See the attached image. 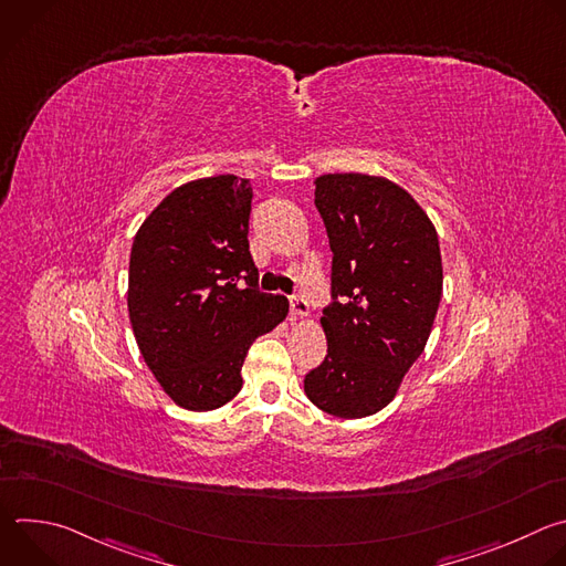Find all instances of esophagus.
<instances>
[{"mask_svg": "<svg viewBox=\"0 0 566 566\" xmlns=\"http://www.w3.org/2000/svg\"><path fill=\"white\" fill-rule=\"evenodd\" d=\"M291 315L293 317H304L308 313V302L302 295H291Z\"/></svg>", "mask_w": 566, "mask_h": 566, "instance_id": "1", "label": "esophagus"}]
</instances>
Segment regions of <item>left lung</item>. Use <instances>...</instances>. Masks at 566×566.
Masks as SVG:
<instances>
[{"label":"left lung","instance_id":"8db88e82","mask_svg":"<svg viewBox=\"0 0 566 566\" xmlns=\"http://www.w3.org/2000/svg\"><path fill=\"white\" fill-rule=\"evenodd\" d=\"M315 208L334 253V302L319 317L327 356L304 391L322 412L363 419L426 349L443 291L439 237L412 195L382 177L322 175Z\"/></svg>","mask_w":566,"mask_h":566}]
</instances>
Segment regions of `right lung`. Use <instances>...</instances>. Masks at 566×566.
I'll return each instance as SVG.
<instances>
[{
	"label": "right lung",
	"instance_id": "add662e5",
	"mask_svg": "<svg viewBox=\"0 0 566 566\" xmlns=\"http://www.w3.org/2000/svg\"><path fill=\"white\" fill-rule=\"evenodd\" d=\"M251 201L249 179L234 175L184 184L149 212L132 244L127 308L140 356L192 412L237 396L249 347L289 313L286 297L258 289Z\"/></svg>",
	"mask_w": 566,
	"mask_h": 566
}]
</instances>
